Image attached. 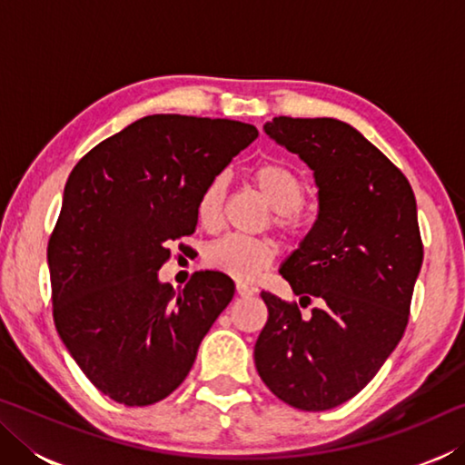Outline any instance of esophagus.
<instances>
[{
	"mask_svg": "<svg viewBox=\"0 0 465 465\" xmlns=\"http://www.w3.org/2000/svg\"><path fill=\"white\" fill-rule=\"evenodd\" d=\"M235 291H238V295H242V297H250V295H254L256 293V289L254 287H250V285H246V282H238V285H235Z\"/></svg>",
	"mask_w": 465,
	"mask_h": 465,
	"instance_id": "1",
	"label": "esophagus"
}]
</instances>
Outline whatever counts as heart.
<instances>
[{"label":"heart","mask_w":465,"mask_h":465,"mask_svg":"<svg viewBox=\"0 0 465 465\" xmlns=\"http://www.w3.org/2000/svg\"><path fill=\"white\" fill-rule=\"evenodd\" d=\"M250 184L261 194L274 213L272 222L282 232L293 233L297 230V211L305 203L308 188L302 176L285 163L264 162L250 172ZM225 203V176L211 178L203 186L196 201V217L207 230H213L222 222ZM277 246L269 240L243 238V235H225L204 250V264L235 281H254L258 274L269 269Z\"/></svg>","instance_id":"1"}]
</instances>
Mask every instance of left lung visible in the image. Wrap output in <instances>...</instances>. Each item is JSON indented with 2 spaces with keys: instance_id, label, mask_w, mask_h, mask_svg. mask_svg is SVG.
Segmentation results:
<instances>
[{
  "instance_id": "8db88e82",
  "label": "left lung",
  "mask_w": 465,
  "mask_h": 465,
  "mask_svg": "<svg viewBox=\"0 0 465 465\" xmlns=\"http://www.w3.org/2000/svg\"><path fill=\"white\" fill-rule=\"evenodd\" d=\"M264 133L313 170L318 219L281 274L299 303L262 291L269 320L254 346L258 375L299 411L344 404L402 338L422 240L406 176L351 124L274 116Z\"/></svg>"
}]
</instances>
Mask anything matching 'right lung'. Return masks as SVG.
Here are the masks:
<instances>
[{"label": "right lung", "instance_id": "right-lung-1", "mask_svg": "<svg viewBox=\"0 0 465 465\" xmlns=\"http://www.w3.org/2000/svg\"><path fill=\"white\" fill-rule=\"evenodd\" d=\"M256 137L240 121L153 114L90 149L69 174L46 250L53 318L75 363L114 402L170 396L232 302L223 272H194L176 293L157 271L170 243L194 233L203 186Z\"/></svg>", "mask_w": 465, "mask_h": 465}]
</instances>
